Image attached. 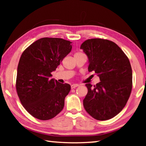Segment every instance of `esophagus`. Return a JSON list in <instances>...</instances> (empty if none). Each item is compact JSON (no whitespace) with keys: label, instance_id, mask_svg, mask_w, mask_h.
<instances>
[{"label":"esophagus","instance_id":"esophagus-1","mask_svg":"<svg viewBox=\"0 0 146 146\" xmlns=\"http://www.w3.org/2000/svg\"><path fill=\"white\" fill-rule=\"evenodd\" d=\"M78 84H75L71 85V89H74V88H75L76 87H78Z\"/></svg>","mask_w":146,"mask_h":146}]
</instances>
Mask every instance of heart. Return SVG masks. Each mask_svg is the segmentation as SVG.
<instances>
[{
	"mask_svg": "<svg viewBox=\"0 0 146 146\" xmlns=\"http://www.w3.org/2000/svg\"><path fill=\"white\" fill-rule=\"evenodd\" d=\"M79 54H81V53H76L75 55H79Z\"/></svg>",
	"mask_w": 146,
	"mask_h": 146,
	"instance_id": "obj_1",
	"label": "heart"
}]
</instances>
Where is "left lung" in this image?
Here are the masks:
<instances>
[{
  "label": "left lung",
  "instance_id": "8db88e82",
  "mask_svg": "<svg viewBox=\"0 0 146 146\" xmlns=\"http://www.w3.org/2000/svg\"><path fill=\"white\" fill-rule=\"evenodd\" d=\"M89 58L88 71H94L100 82L86 84L88 93L83 100L86 111L98 120L118 115L132 90V69L126 55L117 44L102 38H91L80 46Z\"/></svg>",
  "mask_w": 146,
  "mask_h": 146
}]
</instances>
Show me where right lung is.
Listing matches in <instances>:
<instances>
[{"instance_id": "obj_1", "label": "right lung", "mask_w": 146, "mask_h": 146, "mask_svg": "<svg viewBox=\"0 0 146 146\" xmlns=\"http://www.w3.org/2000/svg\"><path fill=\"white\" fill-rule=\"evenodd\" d=\"M71 44L63 38H42L28 46L20 58L17 95L27 111L37 119L50 120L63 110L71 86L50 77L51 72L70 53Z\"/></svg>"}]
</instances>
